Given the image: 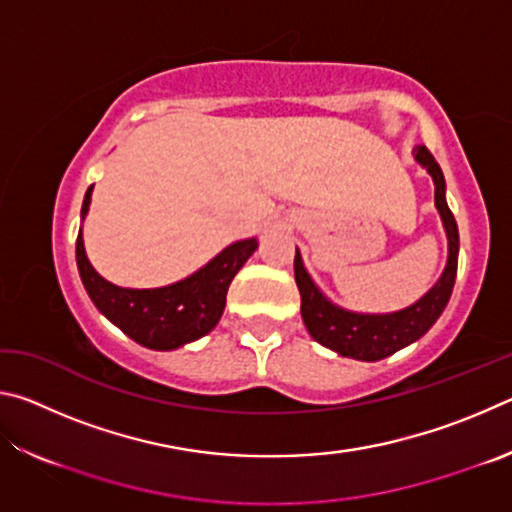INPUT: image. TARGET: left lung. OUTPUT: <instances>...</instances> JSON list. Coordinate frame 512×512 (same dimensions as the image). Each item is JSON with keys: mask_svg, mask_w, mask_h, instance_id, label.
<instances>
[{"mask_svg": "<svg viewBox=\"0 0 512 512\" xmlns=\"http://www.w3.org/2000/svg\"><path fill=\"white\" fill-rule=\"evenodd\" d=\"M413 158L422 169H427L433 180V187H436L433 201H436V210L447 235L445 271L420 300H415L413 305L404 309L388 311V314H359V311L343 309L329 300L318 289V284L311 280L300 250L296 248L293 273H296V284L302 300V320H305L311 339L341 354V357L357 361H379L391 357L397 350L422 339L445 311L449 298H452L458 268V225L445 198V176L438 162L433 160V155L427 151V146H415Z\"/></svg>", "mask_w": 512, "mask_h": 512, "instance_id": "obj_1", "label": "left lung"}]
</instances>
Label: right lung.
<instances>
[{
  "instance_id": "add662e5",
  "label": "right lung",
  "mask_w": 512,
  "mask_h": 512,
  "mask_svg": "<svg viewBox=\"0 0 512 512\" xmlns=\"http://www.w3.org/2000/svg\"><path fill=\"white\" fill-rule=\"evenodd\" d=\"M92 189L85 192L81 219L90 212ZM257 250V237L241 239L223 248L196 273L155 289H126L101 277L85 255L83 228L76 239V264L88 291L103 316L126 336L149 350H176L210 334L221 320L230 282Z\"/></svg>"
}]
</instances>
